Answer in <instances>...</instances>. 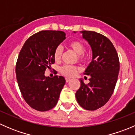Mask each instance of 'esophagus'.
I'll use <instances>...</instances> for the list:
<instances>
[{
  "instance_id": "34e87169",
  "label": "esophagus",
  "mask_w": 135,
  "mask_h": 135,
  "mask_svg": "<svg viewBox=\"0 0 135 135\" xmlns=\"http://www.w3.org/2000/svg\"><path fill=\"white\" fill-rule=\"evenodd\" d=\"M65 80H66V82H69V81H70V79L69 78H66V79H65Z\"/></svg>"
}]
</instances>
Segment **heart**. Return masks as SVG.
<instances>
[{
    "mask_svg": "<svg viewBox=\"0 0 135 135\" xmlns=\"http://www.w3.org/2000/svg\"><path fill=\"white\" fill-rule=\"evenodd\" d=\"M68 46L78 55V61L81 62H84L88 59V55L84 53L85 47L84 44L78 40H73L68 44ZM62 54V50L61 46H57L54 52V59L56 61H60ZM78 71V68L76 66L71 65H64L60 69V73L66 77H73Z\"/></svg>",
    "mask_w": 135,
    "mask_h": 135,
    "instance_id": "obj_1",
    "label": "heart"
}]
</instances>
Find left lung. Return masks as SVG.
Returning a JSON list of instances; mask_svg holds the SVG:
<instances>
[{
	"label": "left lung",
	"mask_w": 135,
	"mask_h": 135,
	"mask_svg": "<svg viewBox=\"0 0 135 135\" xmlns=\"http://www.w3.org/2000/svg\"><path fill=\"white\" fill-rule=\"evenodd\" d=\"M80 32L90 45L93 57L84 73L90 76L89 83L85 84L80 79L81 85L75 95L80 107L95 110L104 106L114 92L119 71V57L114 45L105 36L94 31Z\"/></svg>",
	"instance_id": "1"
}]
</instances>
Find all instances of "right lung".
Returning a JSON list of instances; mask_svg holds the SVG:
<instances>
[{"label": "right lung", "mask_w": 135, "mask_h": 135, "mask_svg": "<svg viewBox=\"0 0 135 135\" xmlns=\"http://www.w3.org/2000/svg\"><path fill=\"white\" fill-rule=\"evenodd\" d=\"M66 38L60 31H42L30 36L19 54L16 66L17 84L26 103L38 111H47L57 103L65 84L61 76L46 77L55 62V49Z\"/></svg>", "instance_id": "right-lung-1"}]
</instances>
